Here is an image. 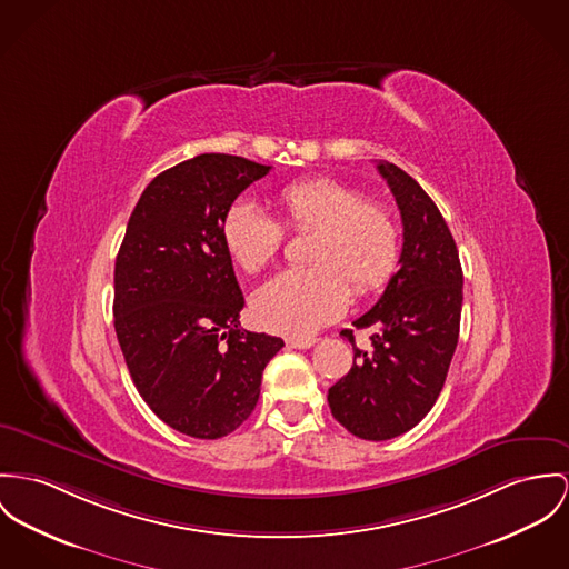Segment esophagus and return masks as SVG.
I'll use <instances>...</instances> for the list:
<instances>
[{
	"label": "esophagus",
	"mask_w": 569,
	"mask_h": 569,
	"mask_svg": "<svg viewBox=\"0 0 569 569\" xmlns=\"http://www.w3.org/2000/svg\"><path fill=\"white\" fill-rule=\"evenodd\" d=\"M318 340L316 338H288L286 340V345L290 347V349H309V347H313Z\"/></svg>",
	"instance_id": "1"
}]
</instances>
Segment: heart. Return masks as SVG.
<instances>
[{"mask_svg":"<svg viewBox=\"0 0 569 569\" xmlns=\"http://www.w3.org/2000/svg\"><path fill=\"white\" fill-rule=\"evenodd\" d=\"M281 221L290 231H313L307 262L283 270L253 297V316L263 329L306 338L333 322L349 307L350 288L366 297L379 292L400 260V227L392 210L333 177H309L277 194ZM233 262L260 272L283 244V228L251 199H236L220 222Z\"/></svg>","mask_w":569,"mask_h":569,"instance_id":"1","label":"heart"}]
</instances>
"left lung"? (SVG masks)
<instances>
[{"label": "left lung", "mask_w": 569, "mask_h": 569, "mask_svg": "<svg viewBox=\"0 0 569 569\" xmlns=\"http://www.w3.org/2000/svg\"><path fill=\"white\" fill-rule=\"evenodd\" d=\"M402 219L400 268L357 329H375L370 349L355 347L352 368L329 390L333 418L352 436L383 441L413 429L436 405L459 342L463 272L452 233L422 186L396 164L377 162Z\"/></svg>", "instance_id": "1"}]
</instances>
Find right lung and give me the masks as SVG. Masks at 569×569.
<instances>
[{
    "label": "right lung",
    "mask_w": 569,
    "mask_h": 569,
    "mask_svg": "<svg viewBox=\"0 0 569 569\" xmlns=\"http://www.w3.org/2000/svg\"><path fill=\"white\" fill-rule=\"evenodd\" d=\"M270 167L201 153L153 177L114 263V331L131 381L183 436L219 439L256 409L283 340L240 329L244 297L220 222Z\"/></svg>",
    "instance_id": "obj_1"
}]
</instances>
